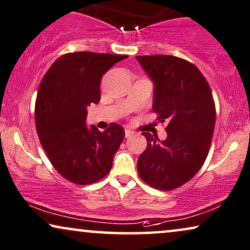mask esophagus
Returning <instances> with one entry per match:
<instances>
[{
    "mask_svg": "<svg viewBox=\"0 0 250 250\" xmlns=\"http://www.w3.org/2000/svg\"><path fill=\"white\" fill-rule=\"evenodd\" d=\"M132 134H133V131H131V129H128V128L125 129V137L126 138H129Z\"/></svg>",
    "mask_w": 250,
    "mask_h": 250,
    "instance_id": "obj_1",
    "label": "esophagus"
}]
</instances>
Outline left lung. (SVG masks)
I'll return each instance as SVG.
<instances>
[{
    "instance_id": "8db88e82",
    "label": "left lung",
    "mask_w": 250,
    "mask_h": 250,
    "mask_svg": "<svg viewBox=\"0 0 250 250\" xmlns=\"http://www.w3.org/2000/svg\"><path fill=\"white\" fill-rule=\"evenodd\" d=\"M135 58L154 83L153 111L167 123L163 141L142 133L147 148L139 156L138 172L154 188L171 190L192 179L208 156L216 123L212 93L200 70L183 58Z\"/></svg>"
}]
</instances>
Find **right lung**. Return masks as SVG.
<instances>
[{"mask_svg":"<svg viewBox=\"0 0 250 250\" xmlns=\"http://www.w3.org/2000/svg\"><path fill=\"white\" fill-rule=\"evenodd\" d=\"M126 55L89 51L65 54L54 62L40 83L35 126L42 148L56 171L71 183L89 185L110 172L125 137L111 123L100 132L86 125L87 108L100 102L102 76Z\"/></svg>","mask_w":250,"mask_h":250,"instance_id":"right-lung-1","label":"right lung"}]
</instances>
